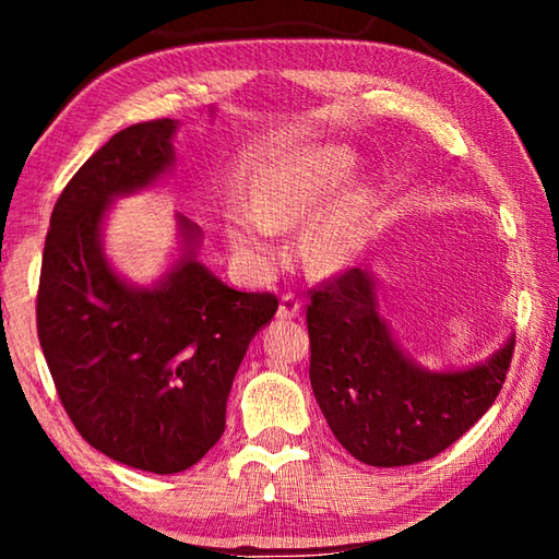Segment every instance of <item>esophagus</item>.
Returning a JSON list of instances; mask_svg holds the SVG:
<instances>
[{"label":"esophagus","instance_id":"esophagus-1","mask_svg":"<svg viewBox=\"0 0 559 559\" xmlns=\"http://www.w3.org/2000/svg\"><path fill=\"white\" fill-rule=\"evenodd\" d=\"M300 310H302V306H300V300L296 296H283L281 306H278V318L281 320H293V318L300 316Z\"/></svg>","mask_w":559,"mask_h":559}]
</instances>
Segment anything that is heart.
<instances>
[{"label":"heart","mask_w":559,"mask_h":559,"mask_svg":"<svg viewBox=\"0 0 559 559\" xmlns=\"http://www.w3.org/2000/svg\"><path fill=\"white\" fill-rule=\"evenodd\" d=\"M349 157L333 147H316L281 159L253 185L246 214L226 222V243L243 271L266 276L278 263L273 234L306 224L325 210L349 173ZM362 202L353 200L320 219L306 241V263L316 273H335L355 249Z\"/></svg>","instance_id":"heart-1"}]
</instances>
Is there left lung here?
<instances>
[{
	"mask_svg": "<svg viewBox=\"0 0 559 559\" xmlns=\"http://www.w3.org/2000/svg\"><path fill=\"white\" fill-rule=\"evenodd\" d=\"M306 320L320 412L345 451L380 468L427 461L463 437L496 402L515 345L508 333L480 362L429 370L394 337L372 269L316 290Z\"/></svg>",
	"mask_w": 559,
	"mask_h": 559,
	"instance_id": "obj_1",
	"label": "left lung"
}]
</instances>
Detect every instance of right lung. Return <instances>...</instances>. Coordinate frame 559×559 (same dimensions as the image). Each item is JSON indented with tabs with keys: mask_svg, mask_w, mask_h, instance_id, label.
Wrapping results in <instances>:
<instances>
[{
	"mask_svg": "<svg viewBox=\"0 0 559 559\" xmlns=\"http://www.w3.org/2000/svg\"><path fill=\"white\" fill-rule=\"evenodd\" d=\"M177 128L163 118L120 130L73 175L53 206L36 300L39 343L73 427L112 461L159 476L194 466L222 439L236 370L278 308L271 293L216 278L197 259L202 229L182 214L153 283L112 266V204L173 173Z\"/></svg>",
	"mask_w": 559,
	"mask_h": 559,
	"instance_id": "1",
	"label": "right lung"
}]
</instances>
